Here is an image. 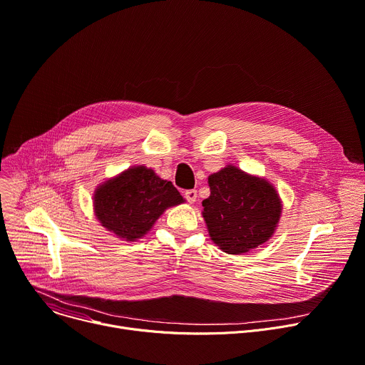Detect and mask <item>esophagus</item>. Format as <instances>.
Segmentation results:
<instances>
[{"label": "esophagus", "mask_w": 365, "mask_h": 365, "mask_svg": "<svg viewBox=\"0 0 365 365\" xmlns=\"http://www.w3.org/2000/svg\"><path fill=\"white\" fill-rule=\"evenodd\" d=\"M185 197H186L187 202L193 204V202L196 201V197H197V192H196L195 189H187V190L185 192Z\"/></svg>", "instance_id": "1"}]
</instances>
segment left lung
<instances>
[{
  "instance_id": "obj_1",
  "label": "left lung",
  "mask_w": 365,
  "mask_h": 365,
  "mask_svg": "<svg viewBox=\"0 0 365 365\" xmlns=\"http://www.w3.org/2000/svg\"><path fill=\"white\" fill-rule=\"evenodd\" d=\"M208 183L211 195L202 202V215L220 249L228 255L246 253L274 235L281 201L272 185L235 165L211 175Z\"/></svg>"
}]
</instances>
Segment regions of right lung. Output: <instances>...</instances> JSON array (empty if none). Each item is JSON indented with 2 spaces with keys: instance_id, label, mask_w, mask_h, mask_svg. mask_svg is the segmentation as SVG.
Instances as JSON below:
<instances>
[{
  "instance_id": "add662e5",
  "label": "right lung",
  "mask_w": 365,
  "mask_h": 365,
  "mask_svg": "<svg viewBox=\"0 0 365 365\" xmlns=\"http://www.w3.org/2000/svg\"><path fill=\"white\" fill-rule=\"evenodd\" d=\"M182 202L183 197L172 182L160 179L144 165L128 169L94 193L98 221L129 242L143 237L164 210Z\"/></svg>"
}]
</instances>
